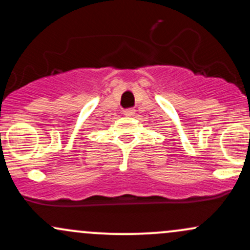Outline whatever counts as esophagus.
Here are the masks:
<instances>
[{
  "label": "esophagus",
  "instance_id": "esophagus-1",
  "mask_svg": "<svg viewBox=\"0 0 250 250\" xmlns=\"http://www.w3.org/2000/svg\"><path fill=\"white\" fill-rule=\"evenodd\" d=\"M123 114H125V116H133L135 114V109L134 108L125 109V110H123Z\"/></svg>",
  "mask_w": 250,
  "mask_h": 250
}]
</instances>
